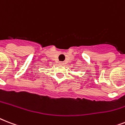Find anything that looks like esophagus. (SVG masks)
<instances>
[{
    "instance_id": "obj_1",
    "label": "esophagus",
    "mask_w": 125,
    "mask_h": 125,
    "mask_svg": "<svg viewBox=\"0 0 125 125\" xmlns=\"http://www.w3.org/2000/svg\"><path fill=\"white\" fill-rule=\"evenodd\" d=\"M60 64L64 65V62H60Z\"/></svg>"
}]
</instances>
